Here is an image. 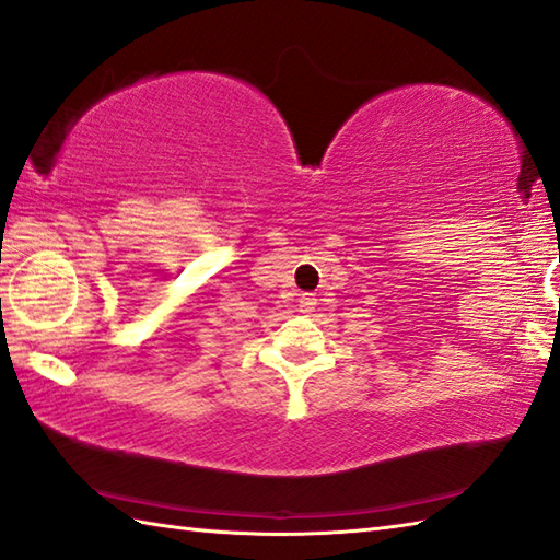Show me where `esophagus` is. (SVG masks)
<instances>
[{
    "label": "esophagus",
    "instance_id": "1",
    "mask_svg": "<svg viewBox=\"0 0 560 560\" xmlns=\"http://www.w3.org/2000/svg\"><path fill=\"white\" fill-rule=\"evenodd\" d=\"M316 308V294L314 292H302L300 294V312L302 314H312Z\"/></svg>",
    "mask_w": 560,
    "mask_h": 560
}]
</instances>
